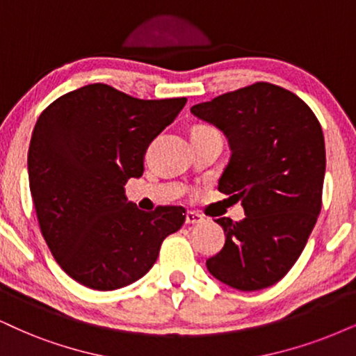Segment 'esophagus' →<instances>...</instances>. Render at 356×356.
Here are the masks:
<instances>
[{
	"instance_id": "obj_1",
	"label": "esophagus",
	"mask_w": 356,
	"mask_h": 356,
	"mask_svg": "<svg viewBox=\"0 0 356 356\" xmlns=\"http://www.w3.org/2000/svg\"><path fill=\"white\" fill-rule=\"evenodd\" d=\"M203 222V216L195 211H188L186 213V225H200Z\"/></svg>"
}]
</instances>
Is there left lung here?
Here are the masks:
<instances>
[{
  "mask_svg": "<svg viewBox=\"0 0 356 356\" xmlns=\"http://www.w3.org/2000/svg\"><path fill=\"white\" fill-rule=\"evenodd\" d=\"M191 113L226 135L231 158L218 190L245 213L243 221L216 219L226 243L206 267L238 291L270 287L296 264L322 208V127L304 100L269 82L193 105Z\"/></svg>",
  "mask_w": 356,
  "mask_h": 356,
  "instance_id": "left-lung-1",
  "label": "left lung"
}]
</instances>
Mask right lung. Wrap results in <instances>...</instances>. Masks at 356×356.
I'll use <instances>...</instances> for the list:
<instances>
[{"instance_id": "1", "label": "right lung", "mask_w": 356, "mask_h": 356, "mask_svg": "<svg viewBox=\"0 0 356 356\" xmlns=\"http://www.w3.org/2000/svg\"><path fill=\"white\" fill-rule=\"evenodd\" d=\"M186 99L142 100L107 84L67 92L39 115L28 153L39 227L57 264L79 284L115 291L143 277L181 206L145 213L125 196L143 173L148 145Z\"/></svg>"}]
</instances>
